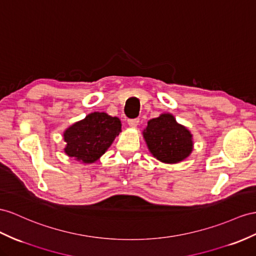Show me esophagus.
Here are the masks:
<instances>
[{"instance_id":"34e87169","label":"esophagus","mask_w":256,"mask_h":256,"mask_svg":"<svg viewBox=\"0 0 256 256\" xmlns=\"http://www.w3.org/2000/svg\"><path fill=\"white\" fill-rule=\"evenodd\" d=\"M128 126H130V128H136L137 126H138L140 120H138V119H128Z\"/></svg>"}]
</instances>
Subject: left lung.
Here are the masks:
<instances>
[{
	"label": "left lung",
	"mask_w": 256,
	"mask_h": 256,
	"mask_svg": "<svg viewBox=\"0 0 256 256\" xmlns=\"http://www.w3.org/2000/svg\"><path fill=\"white\" fill-rule=\"evenodd\" d=\"M142 136L149 152L161 162L174 164L192 152V135L171 114H162L148 121Z\"/></svg>",
	"instance_id": "obj_1"
}]
</instances>
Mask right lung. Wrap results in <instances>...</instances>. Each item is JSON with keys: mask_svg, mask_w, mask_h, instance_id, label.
I'll return each mask as SVG.
<instances>
[{"mask_svg": "<svg viewBox=\"0 0 256 256\" xmlns=\"http://www.w3.org/2000/svg\"><path fill=\"white\" fill-rule=\"evenodd\" d=\"M121 132L119 118L93 112L72 124L64 132V152L83 163H94L107 152Z\"/></svg>", "mask_w": 256, "mask_h": 256, "instance_id": "1", "label": "right lung"}]
</instances>
